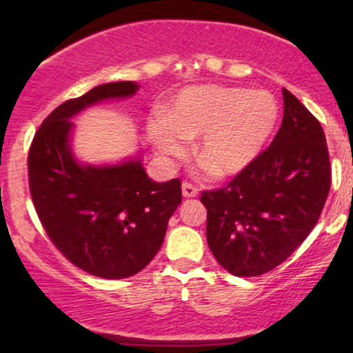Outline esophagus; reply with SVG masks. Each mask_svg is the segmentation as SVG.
Masks as SVG:
<instances>
[{"label": "esophagus", "mask_w": 353, "mask_h": 353, "mask_svg": "<svg viewBox=\"0 0 353 353\" xmlns=\"http://www.w3.org/2000/svg\"><path fill=\"white\" fill-rule=\"evenodd\" d=\"M197 194L199 192H197L196 185H192L190 182H184V184H182V196L184 197H188L189 199V197H196Z\"/></svg>", "instance_id": "obj_1"}]
</instances>
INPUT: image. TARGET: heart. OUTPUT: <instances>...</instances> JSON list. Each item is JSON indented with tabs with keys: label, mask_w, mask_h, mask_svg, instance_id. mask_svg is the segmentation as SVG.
<instances>
[{
	"label": "heart",
	"mask_w": 353,
	"mask_h": 353,
	"mask_svg": "<svg viewBox=\"0 0 353 353\" xmlns=\"http://www.w3.org/2000/svg\"><path fill=\"white\" fill-rule=\"evenodd\" d=\"M277 119V103L267 91L197 84L182 89L148 131L156 151L168 157H181L184 141L197 137V164L209 176L224 179L257 159Z\"/></svg>",
	"instance_id": "heart-1"
}]
</instances>
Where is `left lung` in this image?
Segmentation results:
<instances>
[{
    "instance_id": "8db88e82",
    "label": "left lung",
    "mask_w": 353,
    "mask_h": 353,
    "mask_svg": "<svg viewBox=\"0 0 353 353\" xmlns=\"http://www.w3.org/2000/svg\"><path fill=\"white\" fill-rule=\"evenodd\" d=\"M282 125L228 188L204 190L208 244L237 277L282 264L317 224L330 190V161L322 125L292 92L282 89Z\"/></svg>"
}]
</instances>
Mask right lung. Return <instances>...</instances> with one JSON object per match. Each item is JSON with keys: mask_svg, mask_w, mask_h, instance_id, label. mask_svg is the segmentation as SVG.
I'll return each mask as SVG.
<instances>
[{"mask_svg": "<svg viewBox=\"0 0 353 353\" xmlns=\"http://www.w3.org/2000/svg\"><path fill=\"white\" fill-rule=\"evenodd\" d=\"M137 89L132 81H117L66 101L43 121L28 154L31 199L52 244L103 279L141 272L159 252L182 201L181 181H152L141 156L94 165L72 152V117L103 101L131 98Z\"/></svg>", "mask_w": 353, "mask_h": 353, "instance_id": "add662e5", "label": "right lung"}]
</instances>
